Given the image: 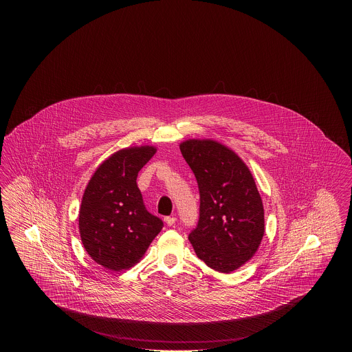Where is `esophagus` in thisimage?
<instances>
[{
	"instance_id": "1",
	"label": "esophagus",
	"mask_w": 352,
	"mask_h": 352,
	"mask_svg": "<svg viewBox=\"0 0 352 352\" xmlns=\"http://www.w3.org/2000/svg\"><path fill=\"white\" fill-rule=\"evenodd\" d=\"M175 220H177L175 217H166V218H165V223L168 224V227H171V226L175 224Z\"/></svg>"
}]
</instances>
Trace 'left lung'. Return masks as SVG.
I'll use <instances>...</instances> for the list:
<instances>
[{"label": "left lung", "instance_id": "8db88e82", "mask_svg": "<svg viewBox=\"0 0 352 352\" xmlns=\"http://www.w3.org/2000/svg\"><path fill=\"white\" fill-rule=\"evenodd\" d=\"M201 195L199 220L188 240L208 267L231 273L251 260L265 232L264 207L248 166L214 140L179 145Z\"/></svg>", "mask_w": 352, "mask_h": 352}]
</instances>
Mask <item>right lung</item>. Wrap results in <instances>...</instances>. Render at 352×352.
<instances>
[{
	"instance_id": "add662e5",
	"label": "right lung",
	"mask_w": 352,
	"mask_h": 352,
	"mask_svg": "<svg viewBox=\"0 0 352 352\" xmlns=\"http://www.w3.org/2000/svg\"><path fill=\"white\" fill-rule=\"evenodd\" d=\"M157 149L133 146L108 157L85 187L79 211V231L87 253L109 270L137 264L164 221L146 210L137 186L138 171Z\"/></svg>"
}]
</instances>
